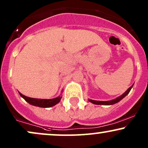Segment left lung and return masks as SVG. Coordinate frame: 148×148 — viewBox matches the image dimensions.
Returning a JSON list of instances; mask_svg holds the SVG:
<instances>
[{
  "label": "left lung",
  "mask_w": 148,
  "mask_h": 148,
  "mask_svg": "<svg viewBox=\"0 0 148 148\" xmlns=\"http://www.w3.org/2000/svg\"><path fill=\"white\" fill-rule=\"evenodd\" d=\"M133 85H132L130 88H129L127 90V91H126L125 93L123 94L121 96H120V97H119L118 98H116V99H114V100H112V101H94V100H91V99H89V101L90 102H91L92 103H94V104H96V105H105V106H110V105H113V104H115V103H118L119 101H120L121 99H123L124 97H125L127 94H129V92H130L132 88Z\"/></svg>",
  "instance_id": "8db88e82"
}]
</instances>
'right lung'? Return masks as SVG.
I'll use <instances>...</instances> for the list:
<instances>
[{
    "instance_id": "add662e5",
    "label": "right lung",
    "mask_w": 148,
    "mask_h": 148,
    "mask_svg": "<svg viewBox=\"0 0 148 148\" xmlns=\"http://www.w3.org/2000/svg\"><path fill=\"white\" fill-rule=\"evenodd\" d=\"M19 94L21 95V97H22L29 104L34 106L40 107V108H50V107L54 106L57 103H59L60 99H61V97H58L52 99H33V98L25 97V96L21 94V92H19Z\"/></svg>"
}]
</instances>
